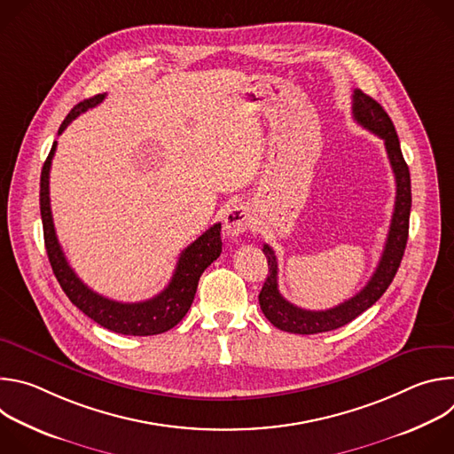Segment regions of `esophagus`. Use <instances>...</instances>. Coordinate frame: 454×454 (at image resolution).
Wrapping results in <instances>:
<instances>
[{
    "instance_id": "esophagus-1",
    "label": "esophagus",
    "mask_w": 454,
    "mask_h": 454,
    "mask_svg": "<svg viewBox=\"0 0 454 454\" xmlns=\"http://www.w3.org/2000/svg\"><path fill=\"white\" fill-rule=\"evenodd\" d=\"M249 224H251V210L242 205L230 208L223 219V228L230 237H237L244 233L249 228Z\"/></svg>"
}]
</instances>
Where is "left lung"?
Listing matches in <instances>:
<instances>
[{
    "instance_id": "8db88e82",
    "label": "left lung",
    "mask_w": 454,
    "mask_h": 454,
    "mask_svg": "<svg viewBox=\"0 0 454 454\" xmlns=\"http://www.w3.org/2000/svg\"><path fill=\"white\" fill-rule=\"evenodd\" d=\"M352 113L354 120L363 125L368 131L384 140L386 154L390 160L392 170L395 174L397 196L395 208L392 215L390 231L384 244V251L377 264L375 273L368 280V284L350 300L327 309V310H307L287 301L278 291V264L275 251L264 244L262 251L268 256L270 275L262 286L261 294H258V303L264 316L280 331L293 334H319L340 329L352 319H356L361 312L370 309L382 294L390 287L408 242L410 230V210H411V179L410 168L403 158L399 137L394 127V121L387 116L379 102L363 93L361 90H354L352 95Z\"/></svg>"
}]
</instances>
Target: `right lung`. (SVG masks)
<instances>
[{
    "label": "right lung",
    "mask_w": 454,
    "mask_h": 454,
    "mask_svg": "<svg viewBox=\"0 0 454 454\" xmlns=\"http://www.w3.org/2000/svg\"><path fill=\"white\" fill-rule=\"evenodd\" d=\"M106 95H95L79 102L68 116L59 127V135L67 129L72 120H75L81 113L98 106ZM57 142H53L51 151L41 170V192H39V205H41V219H43V233L44 246L48 253V261L51 264L53 275L60 284L62 291L67 293L70 301L77 305L88 317L97 321L107 331L123 336H154L170 331L184 317L188 312L193 296L198 291V282L203 271L217 261V256L223 251L221 240V223L214 224L207 230L198 240H193L184 251L179 254V261L172 280L168 286L151 300L138 303H121L109 300L93 289H90L70 268L67 256L57 240L51 208H50V167L55 154Z\"/></svg>",
    "instance_id": "obj_1"
}]
</instances>
